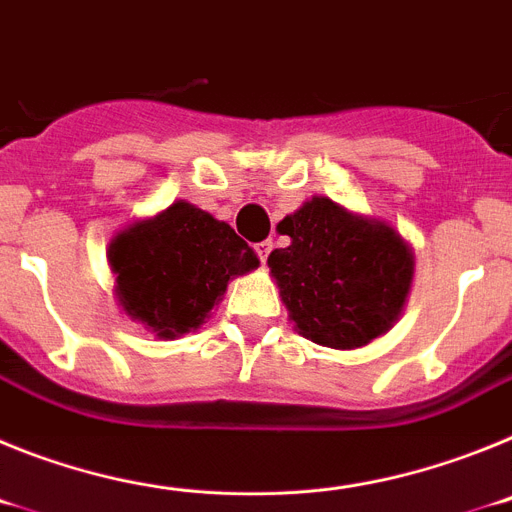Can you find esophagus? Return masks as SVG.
<instances>
[{
  "mask_svg": "<svg viewBox=\"0 0 512 512\" xmlns=\"http://www.w3.org/2000/svg\"><path fill=\"white\" fill-rule=\"evenodd\" d=\"M271 248H274V243H271V241H261V243H256V246H253V251H256V256H259L261 261H266V259H269Z\"/></svg>",
  "mask_w": 512,
  "mask_h": 512,
  "instance_id": "34e87169",
  "label": "esophagus"
}]
</instances>
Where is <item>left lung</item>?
Wrapping results in <instances>:
<instances>
[{"label": "left lung", "instance_id": "obj_1", "mask_svg": "<svg viewBox=\"0 0 512 512\" xmlns=\"http://www.w3.org/2000/svg\"><path fill=\"white\" fill-rule=\"evenodd\" d=\"M277 230L292 243L269 253V269L302 336L359 348L390 330L413 279V253L390 225L312 197Z\"/></svg>", "mask_w": 512, "mask_h": 512}]
</instances>
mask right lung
<instances>
[{
    "instance_id": "1",
    "label": "right lung",
    "mask_w": 512,
    "mask_h": 512,
    "mask_svg": "<svg viewBox=\"0 0 512 512\" xmlns=\"http://www.w3.org/2000/svg\"><path fill=\"white\" fill-rule=\"evenodd\" d=\"M110 264L117 300L130 318L158 338H174L205 323L230 277L256 269L259 259L228 223L189 202L115 235Z\"/></svg>"
}]
</instances>
